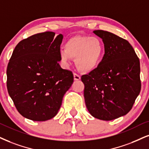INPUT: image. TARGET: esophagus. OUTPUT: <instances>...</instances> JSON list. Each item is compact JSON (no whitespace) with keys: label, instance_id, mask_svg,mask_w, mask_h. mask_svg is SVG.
<instances>
[{"label":"esophagus","instance_id":"34e87169","mask_svg":"<svg viewBox=\"0 0 149 149\" xmlns=\"http://www.w3.org/2000/svg\"><path fill=\"white\" fill-rule=\"evenodd\" d=\"M73 75H74V80H79L81 79V77L78 74H77V73L74 72Z\"/></svg>","mask_w":149,"mask_h":149}]
</instances>
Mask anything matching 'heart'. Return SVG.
Returning <instances> with one entry per match:
<instances>
[{
    "label": "heart",
    "mask_w": 149,
    "mask_h": 149,
    "mask_svg": "<svg viewBox=\"0 0 149 149\" xmlns=\"http://www.w3.org/2000/svg\"><path fill=\"white\" fill-rule=\"evenodd\" d=\"M105 47L100 38L95 36H74L65 43V49H61L59 56L62 62L70 63L75 58L77 67L81 72H89L100 64Z\"/></svg>",
    "instance_id": "heart-1"
}]
</instances>
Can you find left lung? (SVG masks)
Segmentation results:
<instances>
[{
    "label": "left lung",
    "instance_id": "1",
    "mask_svg": "<svg viewBox=\"0 0 149 149\" xmlns=\"http://www.w3.org/2000/svg\"><path fill=\"white\" fill-rule=\"evenodd\" d=\"M93 32L102 38L105 54L97 68L81 76L86 106L95 118L113 120L131 111L140 93L139 59L126 40L107 31Z\"/></svg>",
    "mask_w": 149,
    "mask_h": 149
}]
</instances>
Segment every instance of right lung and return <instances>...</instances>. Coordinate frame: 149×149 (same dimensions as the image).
<instances>
[{"label":"right lung","mask_w":149,"mask_h":149,"mask_svg":"<svg viewBox=\"0 0 149 149\" xmlns=\"http://www.w3.org/2000/svg\"><path fill=\"white\" fill-rule=\"evenodd\" d=\"M45 32L17 44L7 68V88L22 116L33 121L54 117L74 81L58 61L63 35Z\"/></svg>","instance_id":"obj_1"}]
</instances>
